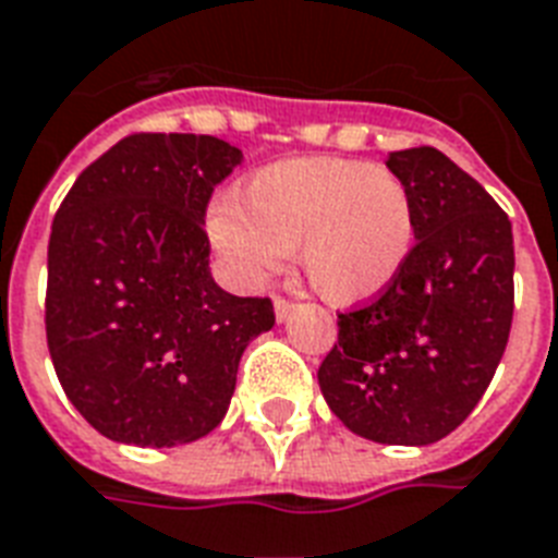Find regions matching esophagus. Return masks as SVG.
<instances>
[{
    "mask_svg": "<svg viewBox=\"0 0 558 558\" xmlns=\"http://www.w3.org/2000/svg\"><path fill=\"white\" fill-rule=\"evenodd\" d=\"M289 316H292V304H289L287 298H275V318L287 322Z\"/></svg>",
    "mask_w": 558,
    "mask_h": 558,
    "instance_id": "34e87169",
    "label": "esophagus"
}]
</instances>
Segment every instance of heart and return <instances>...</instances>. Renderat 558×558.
<instances>
[{"label":"heart","mask_w":558,"mask_h":558,"mask_svg":"<svg viewBox=\"0 0 558 558\" xmlns=\"http://www.w3.org/2000/svg\"><path fill=\"white\" fill-rule=\"evenodd\" d=\"M204 231L240 287H263L295 248L322 301L363 307L407 269L415 207L407 181L386 166L287 157L242 178L231 202L210 207Z\"/></svg>","instance_id":"b5f03b06"}]
</instances>
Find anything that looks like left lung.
I'll return each instance as SVG.
<instances>
[{"label":"left lung","instance_id":"obj_1","mask_svg":"<svg viewBox=\"0 0 558 558\" xmlns=\"http://www.w3.org/2000/svg\"><path fill=\"white\" fill-rule=\"evenodd\" d=\"M386 166L410 186L415 248L374 304L339 316L318 368L327 407L380 445H433L477 407L509 342L515 301L512 222L436 148Z\"/></svg>","mask_w":558,"mask_h":558}]
</instances>
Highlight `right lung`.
I'll use <instances>...</instances> for the list:
<instances>
[{"instance_id":"1","label":"right lung","mask_w":558,"mask_h":558,"mask_svg":"<svg viewBox=\"0 0 558 558\" xmlns=\"http://www.w3.org/2000/svg\"><path fill=\"white\" fill-rule=\"evenodd\" d=\"M242 151L134 134L72 184L49 236L46 339L72 407L119 445L178 448L222 424L269 298L210 275L204 210Z\"/></svg>"}]
</instances>
